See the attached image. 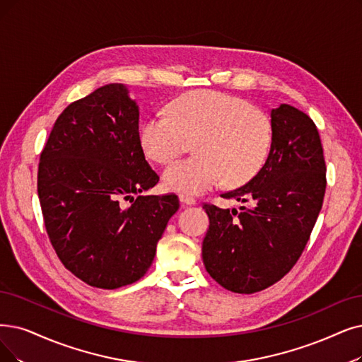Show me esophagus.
Wrapping results in <instances>:
<instances>
[{
    "label": "esophagus",
    "mask_w": 362,
    "mask_h": 362,
    "mask_svg": "<svg viewBox=\"0 0 362 362\" xmlns=\"http://www.w3.org/2000/svg\"><path fill=\"white\" fill-rule=\"evenodd\" d=\"M180 200H181V204H184V205H189V206L196 205V199L190 194H185V193L180 194Z\"/></svg>",
    "instance_id": "obj_1"
}]
</instances>
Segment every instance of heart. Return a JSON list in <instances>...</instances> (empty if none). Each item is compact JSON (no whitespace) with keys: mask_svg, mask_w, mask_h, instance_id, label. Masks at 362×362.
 <instances>
[{"mask_svg":"<svg viewBox=\"0 0 362 362\" xmlns=\"http://www.w3.org/2000/svg\"><path fill=\"white\" fill-rule=\"evenodd\" d=\"M169 117L142 123L141 147L150 160L166 165L193 142L194 156L168 166L170 190L199 194L223 178L230 185L250 181L263 168L272 146L269 115L247 100L216 90H197L170 103Z\"/></svg>","mask_w":362,"mask_h":362,"instance_id":"1","label":"heart"}]
</instances>
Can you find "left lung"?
Wrapping results in <instances>:
<instances>
[{"label":"left lung","instance_id":"obj_1","mask_svg":"<svg viewBox=\"0 0 362 362\" xmlns=\"http://www.w3.org/2000/svg\"><path fill=\"white\" fill-rule=\"evenodd\" d=\"M272 146L264 166L224 199L254 200L252 208L204 204L209 228L202 245L211 278L226 290L252 294L290 272L305 251L322 208L327 178L316 124L303 111L272 110Z\"/></svg>","mask_w":362,"mask_h":362}]
</instances>
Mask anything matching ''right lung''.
Wrapping results in <instances>:
<instances>
[{
	"instance_id": "obj_1",
	"label": "right lung",
	"mask_w": 362,
	"mask_h": 362,
	"mask_svg": "<svg viewBox=\"0 0 362 362\" xmlns=\"http://www.w3.org/2000/svg\"><path fill=\"white\" fill-rule=\"evenodd\" d=\"M157 182L126 86L107 84L69 104L41 151L37 180L42 218L62 264L103 290L139 281L180 208L173 193L139 196ZM127 199L131 206L124 205Z\"/></svg>"
}]
</instances>
